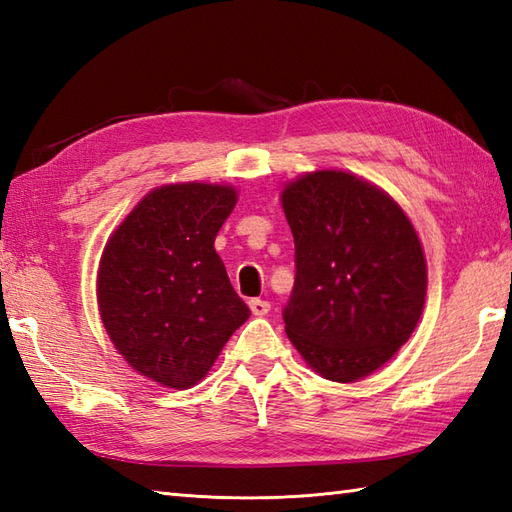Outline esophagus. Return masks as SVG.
Here are the masks:
<instances>
[{
	"label": "esophagus",
	"instance_id": "34e87169",
	"mask_svg": "<svg viewBox=\"0 0 512 512\" xmlns=\"http://www.w3.org/2000/svg\"><path fill=\"white\" fill-rule=\"evenodd\" d=\"M248 308H250V312L255 314V317H264V314L270 312V303L264 301V299H250Z\"/></svg>",
	"mask_w": 512,
	"mask_h": 512
}]
</instances>
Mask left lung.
Returning <instances> with one entry per match:
<instances>
[{
  "mask_svg": "<svg viewBox=\"0 0 512 512\" xmlns=\"http://www.w3.org/2000/svg\"><path fill=\"white\" fill-rule=\"evenodd\" d=\"M295 237L286 334L336 383L372 374L416 330L427 292L420 239L400 206L345 171H317L281 193Z\"/></svg>",
  "mask_w": 512,
  "mask_h": 512,
  "instance_id": "left-lung-1",
  "label": "left lung"
}]
</instances>
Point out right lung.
<instances>
[{"label": "right lung", "instance_id": "1", "mask_svg": "<svg viewBox=\"0 0 512 512\" xmlns=\"http://www.w3.org/2000/svg\"><path fill=\"white\" fill-rule=\"evenodd\" d=\"M235 202L233 187L167 184L140 200L103 250L96 292L105 330L160 385L198 383L250 317L213 248Z\"/></svg>", "mask_w": 512, "mask_h": 512}]
</instances>
